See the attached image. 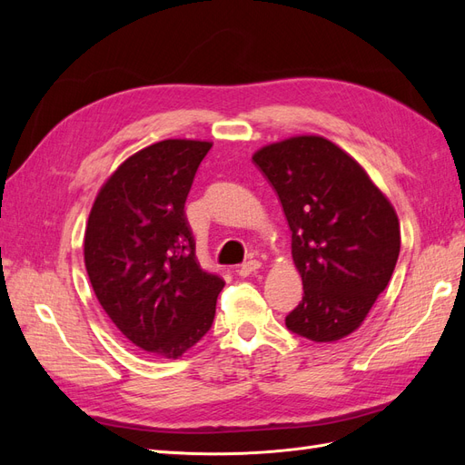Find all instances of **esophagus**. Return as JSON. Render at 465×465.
I'll use <instances>...</instances> for the list:
<instances>
[{
  "mask_svg": "<svg viewBox=\"0 0 465 465\" xmlns=\"http://www.w3.org/2000/svg\"><path fill=\"white\" fill-rule=\"evenodd\" d=\"M262 267V263L258 262V260H248V262H244L242 265H238V275L241 277H248V275H252L254 272H258Z\"/></svg>",
  "mask_w": 465,
  "mask_h": 465,
  "instance_id": "obj_1",
  "label": "esophagus"
}]
</instances>
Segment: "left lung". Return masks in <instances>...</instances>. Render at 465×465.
Returning <instances> with one entry per match:
<instances>
[{"mask_svg": "<svg viewBox=\"0 0 465 465\" xmlns=\"http://www.w3.org/2000/svg\"><path fill=\"white\" fill-rule=\"evenodd\" d=\"M283 207L304 294L287 328L337 341L367 318L400 256V223L362 166L318 135L272 143L254 154Z\"/></svg>", "mask_w": 465, "mask_h": 465, "instance_id": "left-lung-1", "label": "left lung"}]
</instances>
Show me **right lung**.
I'll return each instance as SVG.
<instances>
[{"mask_svg":"<svg viewBox=\"0 0 465 465\" xmlns=\"http://www.w3.org/2000/svg\"><path fill=\"white\" fill-rule=\"evenodd\" d=\"M209 142L164 139L122 163L93 203L85 267L98 302L147 353L178 359L209 331L224 281L205 272L184 215Z\"/></svg>","mask_w":465,"mask_h":465,"instance_id":"obj_1","label":"right lung"}]
</instances>
